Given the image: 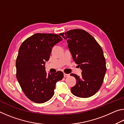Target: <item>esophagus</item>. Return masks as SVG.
Instances as JSON below:
<instances>
[{
	"mask_svg": "<svg viewBox=\"0 0 124 124\" xmlns=\"http://www.w3.org/2000/svg\"><path fill=\"white\" fill-rule=\"evenodd\" d=\"M63 75H64V77L66 78V77H69L70 76V74H66V73H64L63 74Z\"/></svg>",
	"mask_w": 124,
	"mask_h": 124,
	"instance_id": "obj_1",
	"label": "esophagus"
}]
</instances>
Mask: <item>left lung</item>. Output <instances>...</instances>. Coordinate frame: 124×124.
Segmentation results:
<instances>
[{
  "label": "left lung",
  "instance_id": "1",
  "mask_svg": "<svg viewBox=\"0 0 124 124\" xmlns=\"http://www.w3.org/2000/svg\"><path fill=\"white\" fill-rule=\"evenodd\" d=\"M60 35L67 40L73 60L82 70L81 76L70 74L77 80L71 91L79 97H91L100 89L106 73V60L101 47L91 35L83 29H73Z\"/></svg>",
  "mask_w": 124,
  "mask_h": 124
}]
</instances>
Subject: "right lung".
<instances>
[{
  "label": "right lung",
  "mask_w": 124,
  "mask_h": 124,
  "mask_svg": "<svg viewBox=\"0 0 124 124\" xmlns=\"http://www.w3.org/2000/svg\"><path fill=\"white\" fill-rule=\"evenodd\" d=\"M62 38L51 33H37L23 42L16 62V78L25 95L37 103L51 99L56 84L62 80L61 71L46 72L45 64L54 45Z\"/></svg>",
  "instance_id": "right-lung-1"
}]
</instances>
